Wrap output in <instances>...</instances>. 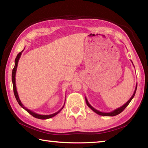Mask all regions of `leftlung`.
Masks as SVG:
<instances>
[{
	"label": "left lung",
	"mask_w": 148,
	"mask_h": 148,
	"mask_svg": "<svg viewBox=\"0 0 148 148\" xmlns=\"http://www.w3.org/2000/svg\"><path fill=\"white\" fill-rule=\"evenodd\" d=\"M132 64H133V63H132ZM136 89H137V84H136V87H135V90H134V93H133V95H132V96L131 97V98L130 99L129 101L126 102V103L123 105L122 106L119 107V108H118L114 110L112 112H100V111H99V110H96L95 108H94L92 107L91 105L89 103V102H88V101H87V99L86 97V103H87V106H88L90 108H91L94 112H95V113L97 114L100 115V116H117V115L119 114L120 113H121V112H122L125 110V108H126L127 106H128L129 104L130 103V102L132 101V99H133V97H134L135 93H136Z\"/></svg>",
	"instance_id": "1"
}]
</instances>
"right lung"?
Returning a JSON list of instances; mask_svg holds the SVG:
<instances>
[{
  "mask_svg": "<svg viewBox=\"0 0 148 148\" xmlns=\"http://www.w3.org/2000/svg\"><path fill=\"white\" fill-rule=\"evenodd\" d=\"M23 51V50L21 52H19V53L17 54V56L16 57V59H15V66H14V68L13 69V71H12V84H13V89H14V93L15 95V97H16V99L17 100V102H18V104L21 106L22 108L24 110H25L26 111L29 113L31 115L34 117H36V118H38V119H49V118H51V117H53L55 116H56L57 114H58L61 111L62 109L63 108L64 106H62L61 110H59L58 112H56V113H54L53 114H50V115H40V114H38L36 113H35V112H32V110H30L28 108H27L24 106V105L22 104V102H21L19 99V95L18 93H17V89H16V71H17V64H18V61L19 60L20 57L21 56V53Z\"/></svg>",
  "mask_w": 148,
  "mask_h": 148,
  "instance_id": "obj_1",
  "label": "right lung"
}]
</instances>
